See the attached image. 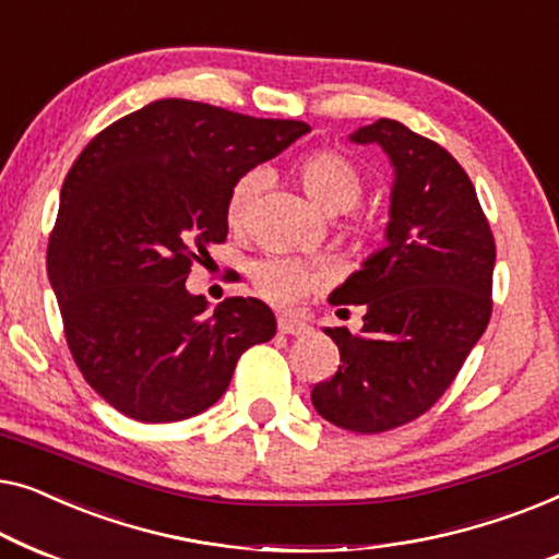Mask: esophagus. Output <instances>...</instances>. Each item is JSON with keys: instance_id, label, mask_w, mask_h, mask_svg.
Returning <instances> with one entry per match:
<instances>
[{"instance_id": "1", "label": "esophagus", "mask_w": 559, "mask_h": 559, "mask_svg": "<svg viewBox=\"0 0 559 559\" xmlns=\"http://www.w3.org/2000/svg\"><path fill=\"white\" fill-rule=\"evenodd\" d=\"M278 332L288 334V336H301L309 332V324L301 321L298 317H290V313H281L278 317Z\"/></svg>"}]
</instances>
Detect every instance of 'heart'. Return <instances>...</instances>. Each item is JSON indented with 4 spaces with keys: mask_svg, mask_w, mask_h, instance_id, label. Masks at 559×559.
<instances>
[{
    "mask_svg": "<svg viewBox=\"0 0 559 559\" xmlns=\"http://www.w3.org/2000/svg\"><path fill=\"white\" fill-rule=\"evenodd\" d=\"M298 179L309 198L329 215H342L357 207L365 190V179L347 156L336 152H313L298 162ZM265 175L250 169L233 185L227 198V219L230 225H242L253 210L258 194L263 190ZM258 294L273 304L296 301L298 296L311 294L326 283V271L317 263L296 255L269 253L258 258L250 269Z\"/></svg>",
    "mask_w": 559,
    "mask_h": 559,
    "instance_id": "obj_1",
    "label": "heart"
}]
</instances>
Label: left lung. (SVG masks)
<instances>
[{
  "instance_id": "1",
  "label": "left lung",
  "mask_w": 559,
  "mask_h": 559,
  "mask_svg": "<svg viewBox=\"0 0 559 559\" xmlns=\"http://www.w3.org/2000/svg\"><path fill=\"white\" fill-rule=\"evenodd\" d=\"M395 171L384 246L336 286L332 306H361V332L329 329L342 365L311 390L321 418L382 433L428 411L459 374L491 317V227L459 162L400 121L349 133Z\"/></svg>"
}]
</instances>
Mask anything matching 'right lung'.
Wrapping results in <instances>:
<instances>
[{
  "instance_id": "obj_1",
  "label": "right lung",
  "mask_w": 559,
  "mask_h": 559,
  "mask_svg": "<svg viewBox=\"0 0 559 559\" xmlns=\"http://www.w3.org/2000/svg\"><path fill=\"white\" fill-rule=\"evenodd\" d=\"M309 131L164 98L100 131L70 167L47 276L78 369L116 411L192 418L223 397L242 352L273 340L263 301L230 296L210 311L185 281L225 242L233 185Z\"/></svg>"
}]
</instances>
